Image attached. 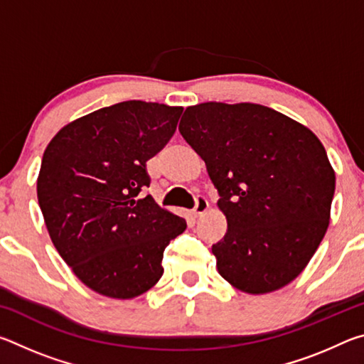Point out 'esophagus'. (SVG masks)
<instances>
[{"mask_svg": "<svg viewBox=\"0 0 364 364\" xmlns=\"http://www.w3.org/2000/svg\"><path fill=\"white\" fill-rule=\"evenodd\" d=\"M207 208H208V200L205 199L204 196H197L196 197V205L193 208L196 217H200L202 213H205Z\"/></svg>", "mask_w": 364, "mask_h": 364, "instance_id": "esophagus-1", "label": "esophagus"}]
</instances>
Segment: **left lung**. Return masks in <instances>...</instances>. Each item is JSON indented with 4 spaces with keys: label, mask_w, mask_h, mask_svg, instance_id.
<instances>
[{
    "label": "left lung",
    "mask_w": 364,
    "mask_h": 364,
    "mask_svg": "<svg viewBox=\"0 0 364 364\" xmlns=\"http://www.w3.org/2000/svg\"><path fill=\"white\" fill-rule=\"evenodd\" d=\"M180 133L205 162L228 220L212 245L218 273L247 294L294 281L329 225L336 175L321 141L250 102L188 107Z\"/></svg>",
    "instance_id": "obj_1"
}]
</instances>
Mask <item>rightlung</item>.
<instances>
[{
    "instance_id": "1",
    "label": "right lung",
    "mask_w": 364,
    "mask_h": 364,
    "mask_svg": "<svg viewBox=\"0 0 364 364\" xmlns=\"http://www.w3.org/2000/svg\"><path fill=\"white\" fill-rule=\"evenodd\" d=\"M183 107L125 101L65 125L36 183L49 236L95 292L133 299L162 278L164 250L186 221L160 208L146 162L173 136Z\"/></svg>"
}]
</instances>
